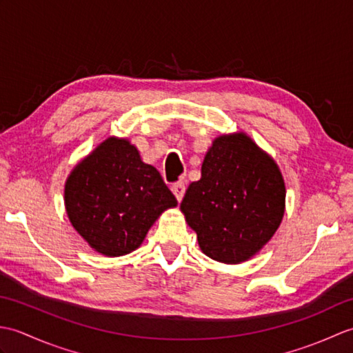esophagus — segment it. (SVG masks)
I'll list each match as a JSON object with an SVG mask.
<instances>
[{"instance_id": "esophagus-1", "label": "esophagus", "mask_w": 353, "mask_h": 353, "mask_svg": "<svg viewBox=\"0 0 353 353\" xmlns=\"http://www.w3.org/2000/svg\"><path fill=\"white\" fill-rule=\"evenodd\" d=\"M185 183L183 182H177V183H174L171 186V191H172V194H174L176 196V199L181 201L182 199H183V196H185Z\"/></svg>"}]
</instances>
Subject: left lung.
Returning <instances> with one entry per match:
<instances>
[{
    "label": "left lung",
    "instance_id": "left-lung-1",
    "mask_svg": "<svg viewBox=\"0 0 353 353\" xmlns=\"http://www.w3.org/2000/svg\"><path fill=\"white\" fill-rule=\"evenodd\" d=\"M285 182L277 163L244 132L212 141L181 203L201 252L223 264H241L264 247L285 214Z\"/></svg>",
    "mask_w": 353,
    "mask_h": 353
}]
</instances>
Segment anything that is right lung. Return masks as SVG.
Here are the masks:
<instances>
[{
	"instance_id": "obj_1",
	"label": "right lung",
	"mask_w": 353,
	"mask_h": 353,
	"mask_svg": "<svg viewBox=\"0 0 353 353\" xmlns=\"http://www.w3.org/2000/svg\"><path fill=\"white\" fill-rule=\"evenodd\" d=\"M66 215L97 253L108 258L137 250L162 212L177 206L153 165L127 138L109 137L70 172Z\"/></svg>"
}]
</instances>
